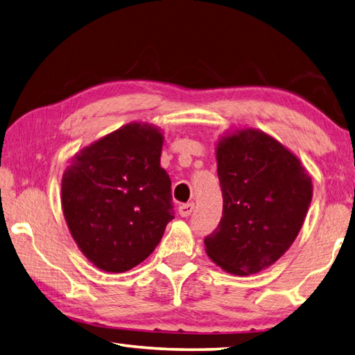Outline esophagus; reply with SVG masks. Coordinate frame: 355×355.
<instances>
[{
	"label": "esophagus",
	"mask_w": 355,
	"mask_h": 355,
	"mask_svg": "<svg viewBox=\"0 0 355 355\" xmlns=\"http://www.w3.org/2000/svg\"><path fill=\"white\" fill-rule=\"evenodd\" d=\"M193 210H195V205H193V202H187V205H182V206L178 207V214L182 215L183 218H186V216L192 215Z\"/></svg>",
	"instance_id": "obj_1"
}]
</instances>
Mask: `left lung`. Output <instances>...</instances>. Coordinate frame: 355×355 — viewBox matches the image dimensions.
Masks as SVG:
<instances>
[{"instance_id": "8db88e82", "label": "left lung", "mask_w": 355, "mask_h": 355, "mask_svg": "<svg viewBox=\"0 0 355 355\" xmlns=\"http://www.w3.org/2000/svg\"><path fill=\"white\" fill-rule=\"evenodd\" d=\"M223 216L205 250L236 276L268 268L302 229L313 182L297 155L256 128H241L216 141Z\"/></svg>"}]
</instances>
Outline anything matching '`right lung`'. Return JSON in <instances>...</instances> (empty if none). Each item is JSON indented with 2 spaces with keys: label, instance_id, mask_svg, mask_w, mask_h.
I'll return each instance as SVG.
<instances>
[{
  "label": "right lung",
  "instance_id": "obj_1",
  "mask_svg": "<svg viewBox=\"0 0 355 355\" xmlns=\"http://www.w3.org/2000/svg\"><path fill=\"white\" fill-rule=\"evenodd\" d=\"M164 135L131 122L71 158L62 175L65 223L82 254L123 273L155 250L173 218L171 178L160 166Z\"/></svg>",
  "mask_w": 355,
  "mask_h": 355
}]
</instances>
